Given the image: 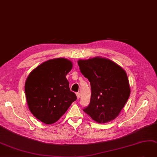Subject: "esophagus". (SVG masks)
Instances as JSON below:
<instances>
[{
    "label": "esophagus",
    "mask_w": 157,
    "mask_h": 157,
    "mask_svg": "<svg viewBox=\"0 0 157 157\" xmlns=\"http://www.w3.org/2000/svg\"><path fill=\"white\" fill-rule=\"evenodd\" d=\"M76 96H77L78 99H79V98H80V93H79V92H77Z\"/></svg>",
    "instance_id": "34e87169"
}]
</instances>
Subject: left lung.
Segmentation results:
<instances>
[{
	"mask_svg": "<svg viewBox=\"0 0 157 157\" xmlns=\"http://www.w3.org/2000/svg\"><path fill=\"white\" fill-rule=\"evenodd\" d=\"M81 72L90 83L91 96L83 111L99 124L114 120L130 96L128 78L117 63L104 57H95L78 61Z\"/></svg>",
	"mask_w": 157,
	"mask_h": 157,
	"instance_id": "8db88e82",
	"label": "left lung"
}]
</instances>
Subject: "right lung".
Listing matches in <instances>:
<instances>
[{"label":"right lung","mask_w":157,"mask_h":157,"mask_svg":"<svg viewBox=\"0 0 157 157\" xmlns=\"http://www.w3.org/2000/svg\"><path fill=\"white\" fill-rule=\"evenodd\" d=\"M72 68V61L56 58L41 63L28 76L25 90L28 108L42 122H56L76 100L66 78Z\"/></svg>","instance_id":"1"}]
</instances>
